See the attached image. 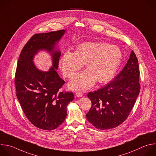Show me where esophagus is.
<instances>
[{
    "label": "esophagus",
    "mask_w": 156,
    "mask_h": 156,
    "mask_svg": "<svg viewBox=\"0 0 156 156\" xmlns=\"http://www.w3.org/2000/svg\"><path fill=\"white\" fill-rule=\"evenodd\" d=\"M83 94L81 92H76V96L78 97H83Z\"/></svg>",
    "instance_id": "1"
}]
</instances>
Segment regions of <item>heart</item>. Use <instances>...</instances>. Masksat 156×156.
Returning <instances> with one entry per match:
<instances>
[{"instance_id": "obj_1", "label": "heart", "mask_w": 156, "mask_h": 156, "mask_svg": "<svg viewBox=\"0 0 156 156\" xmlns=\"http://www.w3.org/2000/svg\"><path fill=\"white\" fill-rule=\"evenodd\" d=\"M122 59L121 49L104 42H84L75 49L74 53L64 52L59 66L64 76L73 78L84 65L87 70L78 74L69 84L70 88L84 90L92 87L96 81L105 83L110 81L119 67Z\"/></svg>"}]
</instances>
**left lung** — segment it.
<instances>
[{"instance_id": "1", "label": "left lung", "mask_w": 156, "mask_h": 156, "mask_svg": "<svg viewBox=\"0 0 156 156\" xmlns=\"http://www.w3.org/2000/svg\"><path fill=\"white\" fill-rule=\"evenodd\" d=\"M140 70L133 51L122 70L107 86L87 94L92 106L87 121L100 130L121 124L129 116L140 93Z\"/></svg>"}]
</instances>
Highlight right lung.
<instances>
[{"mask_svg":"<svg viewBox=\"0 0 156 156\" xmlns=\"http://www.w3.org/2000/svg\"><path fill=\"white\" fill-rule=\"evenodd\" d=\"M66 30L33 35L23 48L15 74L16 96L22 109L35 127L46 130L56 129L67 116V107L74 98L72 92H60L65 81L56 70L61 52L58 43ZM45 50L50 55L52 67L42 71L34 65V56Z\"/></svg>","mask_w":156,"mask_h":156,"instance_id":"add662e5","label":"right lung"}]
</instances>
